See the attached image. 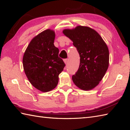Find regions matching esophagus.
<instances>
[{"label":"esophagus","instance_id":"obj_1","mask_svg":"<svg viewBox=\"0 0 130 130\" xmlns=\"http://www.w3.org/2000/svg\"><path fill=\"white\" fill-rule=\"evenodd\" d=\"M63 61H64L65 64H67L68 62V59H64V60H63Z\"/></svg>","mask_w":130,"mask_h":130}]
</instances>
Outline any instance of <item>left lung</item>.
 <instances>
[{"label": "left lung", "instance_id": "8db88e82", "mask_svg": "<svg viewBox=\"0 0 130 130\" xmlns=\"http://www.w3.org/2000/svg\"><path fill=\"white\" fill-rule=\"evenodd\" d=\"M62 33L73 42L80 55L78 71L72 76L79 89L90 90L99 84L109 66L107 44L95 30L87 26L64 29Z\"/></svg>", "mask_w": 130, "mask_h": 130}]
</instances>
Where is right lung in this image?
I'll return each mask as SVG.
<instances>
[{"mask_svg":"<svg viewBox=\"0 0 130 130\" xmlns=\"http://www.w3.org/2000/svg\"><path fill=\"white\" fill-rule=\"evenodd\" d=\"M55 32L46 29L29 42L23 57L24 73L31 84L42 92L56 87L59 75L65 66L54 46Z\"/></svg>","mask_w":130,"mask_h":130,"instance_id":"obj_1","label":"right lung"}]
</instances>
